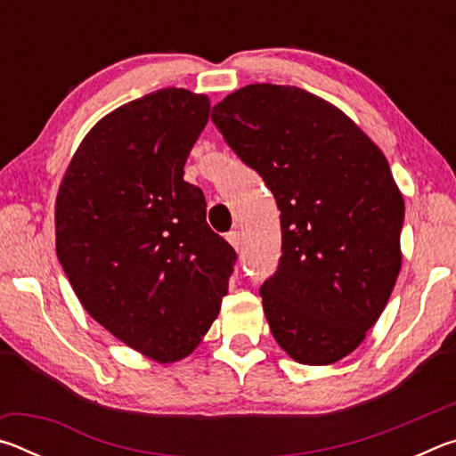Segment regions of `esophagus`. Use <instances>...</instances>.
<instances>
[{
  "instance_id": "esophagus-1",
  "label": "esophagus",
  "mask_w": 456,
  "mask_h": 456,
  "mask_svg": "<svg viewBox=\"0 0 456 456\" xmlns=\"http://www.w3.org/2000/svg\"><path fill=\"white\" fill-rule=\"evenodd\" d=\"M225 239L235 247V249H239V245H241V233H239V231H229Z\"/></svg>"
}]
</instances>
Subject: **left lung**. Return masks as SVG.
<instances>
[{
	"label": "left lung",
	"mask_w": 456,
	"mask_h": 456,
	"mask_svg": "<svg viewBox=\"0 0 456 456\" xmlns=\"http://www.w3.org/2000/svg\"><path fill=\"white\" fill-rule=\"evenodd\" d=\"M211 120L281 211L280 264L259 288L273 338L299 364H334L364 342L400 272L404 200L388 160L296 86L249 84Z\"/></svg>",
	"instance_id": "8db88e82"
}]
</instances>
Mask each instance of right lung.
<instances>
[{"label":"right lung","mask_w":456,"mask_h":456,"mask_svg":"<svg viewBox=\"0 0 456 456\" xmlns=\"http://www.w3.org/2000/svg\"><path fill=\"white\" fill-rule=\"evenodd\" d=\"M209 108L184 88L117 108L82 141L56 200V253L84 310L163 364L197 348L237 261L183 179Z\"/></svg>","instance_id":"right-lung-1"}]
</instances>
